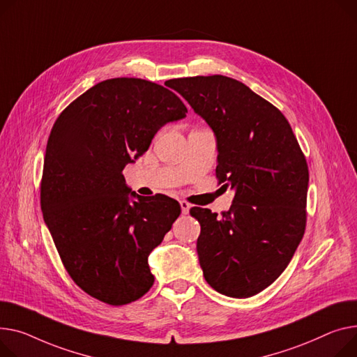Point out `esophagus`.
Returning <instances> with one entry per match:
<instances>
[{
    "label": "esophagus",
    "mask_w": 357,
    "mask_h": 357,
    "mask_svg": "<svg viewBox=\"0 0 357 357\" xmlns=\"http://www.w3.org/2000/svg\"><path fill=\"white\" fill-rule=\"evenodd\" d=\"M179 205H181V209H182V213H189V209H191V205H189L186 201H179Z\"/></svg>",
    "instance_id": "1"
}]
</instances>
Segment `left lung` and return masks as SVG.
<instances>
[{"label": "left lung", "mask_w": 357, "mask_h": 357, "mask_svg": "<svg viewBox=\"0 0 357 357\" xmlns=\"http://www.w3.org/2000/svg\"><path fill=\"white\" fill-rule=\"evenodd\" d=\"M171 87L215 135L217 178L235 192L222 217L191 209L204 277L228 297L255 296L286 270L304 235L305 158L287 119L244 83L215 75L174 79Z\"/></svg>", "instance_id": "obj_1"}]
</instances>
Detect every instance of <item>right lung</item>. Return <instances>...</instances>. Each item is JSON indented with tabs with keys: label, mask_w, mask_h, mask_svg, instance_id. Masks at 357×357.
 I'll return each mask as SVG.
<instances>
[{
	"label": "right lung",
	"mask_w": 357,
	"mask_h": 357,
	"mask_svg": "<svg viewBox=\"0 0 357 357\" xmlns=\"http://www.w3.org/2000/svg\"><path fill=\"white\" fill-rule=\"evenodd\" d=\"M186 113L163 86L119 77L93 86L57 117L45 148L41 211L67 273L89 296L122 305L153 286L148 257L181 206L165 195H137L122 171L162 126Z\"/></svg>",
	"instance_id": "obj_1"
}]
</instances>
